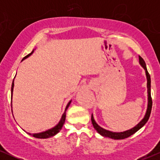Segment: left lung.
Instances as JSON below:
<instances>
[{
  "mask_svg": "<svg viewBox=\"0 0 160 160\" xmlns=\"http://www.w3.org/2000/svg\"><path fill=\"white\" fill-rule=\"evenodd\" d=\"M139 62H140V65L144 68L145 70V72H146V76H147V80H148V83H147V86H148V109H147V112L145 113L144 117L143 118V120L139 122L138 124L136 125L135 127L131 128V129L127 130V131L122 132H113L108 131V130L104 129V128H102L101 126H99L98 124L96 123L94 120V117H93L92 114L91 120L93 126H94L95 129L98 132L102 135V136L110 138L112 139H116V140H120V139H124L126 138L131 136L133 134H135L137 131H138L141 128H142L144 126L145 123L148 122L149 120V117L150 116V113H151V109H152V98H151V94H150V74L148 73V69H147L146 64L141 57L139 56Z\"/></svg>",
  "mask_w": 160,
  "mask_h": 160,
  "instance_id": "obj_1",
  "label": "left lung"
}]
</instances>
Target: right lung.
Wrapping results in <instances>:
<instances>
[{"mask_svg":"<svg viewBox=\"0 0 160 160\" xmlns=\"http://www.w3.org/2000/svg\"><path fill=\"white\" fill-rule=\"evenodd\" d=\"M33 52H34V50H33L31 53H29L28 55H27L26 56L24 57L22 60L25 59V58H28V56H30L31 55H32V53H33ZM13 86H14V79H13V81H12V87H11V94H12V91H13ZM11 97H12V96H11ZM71 101H70L68 103L67 106H66V108H65V112H64V113L62 116L61 120H60L59 122H58V123L57 124L56 126H55V127L50 128V129L47 130V131H45V132H43L34 133V134L28 133L29 135H32V136L34 137V138H48L54 136V135H56L57 133L59 132V131L62 129V126H63L64 123H65V117H66V111H67L68 108L69 107V105H70V104H71Z\"/></svg>","mask_w":160,"mask_h":160,"instance_id":"1","label":"right lung"}]
</instances>
